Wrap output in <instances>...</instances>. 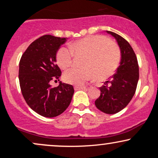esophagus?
<instances>
[{"mask_svg": "<svg viewBox=\"0 0 158 158\" xmlns=\"http://www.w3.org/2000/svg\"><path fill=\"white\" fill-rule=\"evenodd\" d=\"M87 87L85 86H75L74 89L75 90H81V89H86Z\"/></svg>", "mask_w": 158, "mask_h": 158, "instance_id": "34e87169", "label": "esophagus"}]
</instances>
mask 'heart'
I'll use <instances>...</instances> for the list:
<instances>
[{
	"label": "heart",
	"mask_w": 158,
	"mask_h": 158,
	"mask_svg": "<svg viewBox=\"0 0 158 158\" xmlns=\"http://www.w3.org/2000/svg\"><path fill=\"white\" fill-rule=\"evenodd\" d=\"M73 56L81 60V69H70L63 76L65 82L82 85L96 77L105 80L113 76L121 61L119 46L104 35H88L60 48L56 54V61L61 70H67L73 63Z\"/></svg>",
	"instance_id": "b5f03b06"
}]
</instances>
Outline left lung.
<instances>
[{
  "label": "left lung",
  "instance_id": "obj_1",
  "mask_svg": "<svg viewBox=\"0 0 158 158\" xmlns=\"http://www.w3.org/2000/svg\"><path fill=\"white\" fill-rule=\"evenodd\" d=\"M115 38L121 50L120 64L117 72L99 88L101 94L95 101L96 107L106 114L120 111L131 100L139 79L137 56L129 43L114 32L107 31Z\"/></svg>",
  "mask_w": 158,
  "mask_h": 158
}]
</instances>
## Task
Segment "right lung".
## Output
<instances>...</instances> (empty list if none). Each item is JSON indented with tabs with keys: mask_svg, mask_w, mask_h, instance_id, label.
<instances>
[{
	"mask_svg": "<svg viewBox=\"0 0 158 158\" xmlns=\"http://www.w3.org/2000/svg\"><path fill=\"white\" fill-rule=\"evenodd\" d=\"M65 38L44 35L30 44L19 62L21 93L29 106L44 117H55L71 102L73 85L61 83L51 88L52 80L59 81L61 71L56 64V54Z\"/></svg>",
	"mask_w": 158,
	"mask_h": 158,
	"instance_id": "add662e5",
	"label": "right lung"
}]
</instances>
